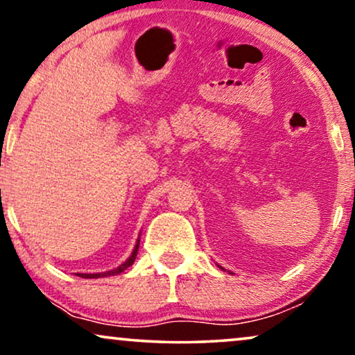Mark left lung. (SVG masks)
Masks as SVG:
<instances>
[{
	"instance_id": "1",
	"label": "left lung",
	"mask_w": 355,
	"mask_h": 355,
	"mask_svg": "<svg viewBox=\"0 0 355 355\" xmlns=\"http://www.w3.org/2000/svg\"><path fill=\"white\" fill-rule=\"evenodd\" d=\"M218 266H220V265H218ZM220 268H221V266H220ZM221 270H225V268H221Z\"/></svg>"
}]
</instances>
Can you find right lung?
Wrapping results in <instances>:
<instances>
[{"label": "right lung", "mask_w": 355, "mask_h": 355, "mask_svg": "<svg viewBox=\"0 0 355 355\" xmlns=\"http://www.w3.org/2000/svg\"><path fill=\"white\" fill-rule=\"evenodd\" d=\"M139 244H140V237L137 239V242H135V247H134L132 254H130V255H129V259L125 260V261H123V263H121V265L118 266V268L110 270V271H103V273H77V276H82V278H89V279H92V278H103V276H114V275L123 273V271H124L125 268H129V266L134 263L135 257H137Z\"/></svg>", "instance_id": "obj_1"}]
</instances>
